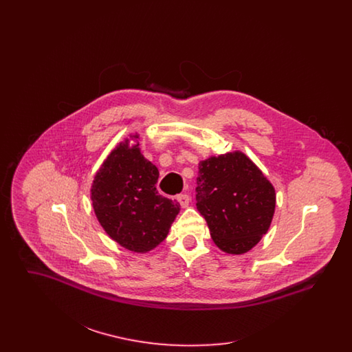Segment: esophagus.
I'll return each instance as SVG.
<instances>
[{
  "mask_svg": "<svg viewBox=\"0 0 352 352\" xmlns=\"http://www.w3.org/2000/svg\"><path fill=\"white\" fill-rule=\"evenodd\" d=\"M177 199L179 201V204L186 208L187 206H188V203H190V197L187 195V194H181V195H178L177 197Z\"/></svg>",
  "mask_w": 352,
  "mask_h": 352,
  "instance_id": "esophagus-1",
  "label": "esophagus"
}]
</instances>
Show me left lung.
Listing matches in <instances>:
<instances>
[{"instance_id": "8db88e82", "label": "left lung", "mask_w": 352, "mask_h": 352, "mask_svg": "<svg viewBox=\"0 0 352 352\" xmlns=\"http://www.w3.org/2000/svg\"><path fill=\"white\" fill-rule=\"evenodd\" d=\"M197 207L220 251L243 254L268 232L276 191L243 151L211 155L199 162Z\"/></svg>"}]
</instances>
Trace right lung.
Segmentation results:
<instances>
[{"instance_id": "1", "label": "right lung", "mask_w": 352, "mask_h": 352, "mask_svg": "<svg viewBox=\"0 0 352 352\" xmlns=\"http://www.w3.org/2000/svg\"><path fill=\"white\" fill-rule=\"evenodd\" d=\"M129 134L108 154L94 177L91 201L107 234L122 248L146 253L166 237L181 206L158 194L160 173Z\"/></svg>"}]
</instances>
